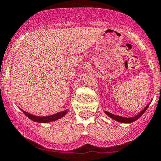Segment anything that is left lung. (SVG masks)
I'll use <instances>...</instances> for the list:
<instances>
[{
    "instance_id": "left-lung-1",
    "label": "left lung",
    "mask_w": 161,
    "mask_h": 161,
    "mask_svg": "<svg viewBox=\"0 0 161 161\" xmlns=\"http://www.w3.org/2000/svg\"><path fill=\"white\" fill-rule=\"evenodd\" d=\"M150 103H149L147 106L144 108V109H142V110L140 111L137 115H136V116H132V117H124V116H117V115L113 114V113H109V112H107V111H104V113H106L108 116H109V117L112 118L113 119H114V120H116L117 122H119V123H133V122L136 121V119H138L139 118H140V116H141L142 115L145 113V111L147 109V108L149 107V106H150Z\"/></svg>"
}]
</instances>
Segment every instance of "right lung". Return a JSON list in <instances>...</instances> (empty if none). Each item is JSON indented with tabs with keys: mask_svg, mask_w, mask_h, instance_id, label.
<instances>
[{
	"mask_svg": "<svg viewBox=\"0 0 161 161\" xmlns=\"http://www.w3.org/2000/svg\"><path fill=\"white\" fill-rule=\"evenodd\" d=\"M21 111H22L23 113L25 114V116H28L30 119H31V120H33L35 122H37V123H50V122L58 120V119H61V118H62L63 116H65V115L68 113V112H69L68 109H65V110L59 112V113H58L51 115V116H35V115H33V114H31V113H27V112L24 111V110H22V109H21Z\"/></svg>",
	"mask_w": 161,
	"mask_h": 161,
	"instance_id": "obj_1",
	"label": "right lung"
}]
</instances>
